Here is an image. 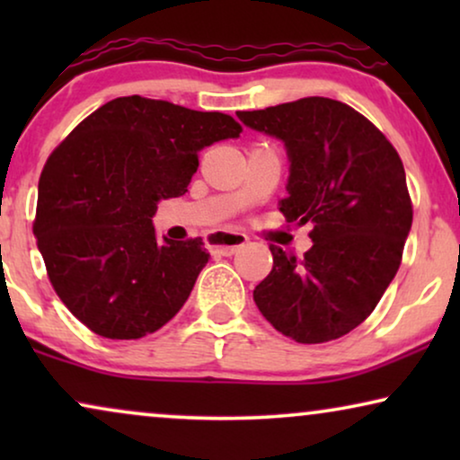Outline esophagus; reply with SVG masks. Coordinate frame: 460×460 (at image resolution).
<instances>
[{"label": "esophagus", "mask_w": 460, "mask_h": 460, "mask_svg": "<svg viewBox=\"0 0 460 460\" xmlns=\"http://www.w3.org/2000/svg\"><path fill=\"white\" fill-rule=\"evenodd\" d=\"M249 238L244 234H238V232H228V230H217L209 234V247L216 249L217 253L222 255H234L238 249H243L247 244Z\"/></svg>", "instance_id": "esophagus-1"}]
</instances>
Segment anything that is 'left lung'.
Returning a JSON list of instances; mask_svg holds the SVG:
<instances>
[{"instance_id": "obj_1", "label": "left lung", "mask_w": 460, "mask_h": 460, "mask_svg": "<svg viewBox=\"0 0 460 460\" xmlns=\"http://www.w3.org/2000/svg\"><path fill=\"white\" fill-rule=\"evenodd\" d=\"M236 115L285 142L291 175L280 211L287 222L314 226L301 260L270 244L274 266L255 287L257 307L297 343L348 335L394 280L412 226L398 150L367 117L331 98Z\"/></svg>"}]
</instances>
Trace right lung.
Returning <instances> with one entry per match:
<instances>
[{
	"instance_id": "obj_1",
	"label": "right lung",
	"mask_w": 460,
	"mask_h": 460,
	"mask_svg": "<svg viewBox=\"0 0 460 460\" xmlns=\"http://www.w3.org/2000/svg\"><path fill=\"white\" fill-rule=\"evenodd\" d=\"M224 112L142 96L115 98L49 155L33 234L48 279L71 314L106 339L159 331L209 261L203 238L161 243L153 216L186 192L200 148L241 136Z\"/></svg>"
}]
</instances>
